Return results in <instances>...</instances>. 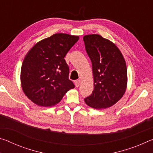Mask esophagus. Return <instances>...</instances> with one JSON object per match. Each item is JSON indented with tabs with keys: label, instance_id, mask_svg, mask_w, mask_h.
I'll use <instances>...</instances> for the list:
<instances>
[{
	"label": "esophagus",
	"instance_id": "esophagus-1",
	"mask_svg": "<svg viewBox=\"0 0 153 153\" xmlns=\"http://www.w3.org/2000/svg\"><path fill=\"white\" fill-rule=\"evenodd\" d=\"M80 82H81V80L80 79H77L76 82H75V84H76V86L78 87L80 84Z\"/></svg>",
	"mask_w": 153,
	"mask_h": 153
}]
</instances>
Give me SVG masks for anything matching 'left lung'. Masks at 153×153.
I'll use <instances>...</instances> for the list:
<instances>
[{
  "mask_svg": "<svg viewBox=\"0 0 153 153\" xmlns=\"http://www.w3.org/2000/svg\"><path fill=\"white\" fill-rule=\"evenodd\" d=\"M83 40L94 77V90L84 101L96 109L111 107L122 98L127 88L125 59L115 44L100 35H86Z\"/></svg>",
  "mask_w": 153,
  "mask_h": 153,
  "instance_id": "8db88e82",
  "label": "left lung"
}]
</instances>
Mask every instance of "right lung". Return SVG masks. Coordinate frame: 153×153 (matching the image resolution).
Wrapping results in <instances>:
<instances>
[{"mask_svg": "<svg viewBox=\"0 0 153 153\" xmlns=\"http://www.w3.org/2000/svg\"><path fill=\"white\" fill-rule=\"evenodd\" d=\"M78 36L55 33L40 40L28 51L21 69V84L25 96L36 105L52 107L75 87L69 79L64 57Z\"/></svg>", "mask_w": 153, "mask_h": 153, "instance_id": "obj_1", "label": "right lung"}]
</instances>
